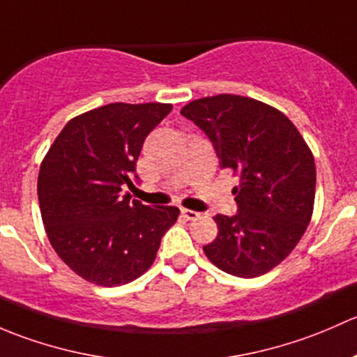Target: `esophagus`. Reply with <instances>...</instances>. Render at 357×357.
<instances>
[{
    "label": "esophagus",
    "mask_w": 357,
    "mask_h": 357,
    "mask_svg": "<svg viewBox=\"0 0 357 357\" xmlns=\"http://www.w3.org/2000/svg\"><path fill=\"white\" fill-rule=\"evenodd\" d=\"M180 213H182V216L185 220H197L201 216L197 211H192V209H185V208H182V211Z\"/></svg>",
    "instance_id": "obj_1"
}]
</instances>
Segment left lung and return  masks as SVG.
Masks as SVG:
<instances>
[{"label":"left lung","mask_w":357,"mask_h":357,"mask_svg":"<svg viewBox=\"0 0 357 357\" xmlns=\"http://www.w3.org/2000/svg\"><path fill=\"white\" fill-rule=\"evenodd\" d=\"M208 135L220 167L238 175L237 213L216 215L204 252L225 273L255 278L290 255L313 215L316 167L287 116L256 99L218 94L180 109Z\"/></svg>","instance_id":"left-lung-1"}]
</instances>
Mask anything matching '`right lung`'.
Listing matches in <instances>:
<instances>
[{
    "label": "right lung",
    "instance_id": "1",
    "mask_svg": "<svg viewBox=\"0 0 357 357\" xmlns=\"http://www.w3.org/2000/svg\"><path fill=\"white\" fill-rule=\"evenodd\" d=\"M172 105L112 102L75 116L41 163L38 197L47 238L65 263L102 287L125 285L151 266L175 206L132 199L135 163Z\"/></svg>",
    "mask_w": 357,
    "mask_h": 357
}]
</instances>
